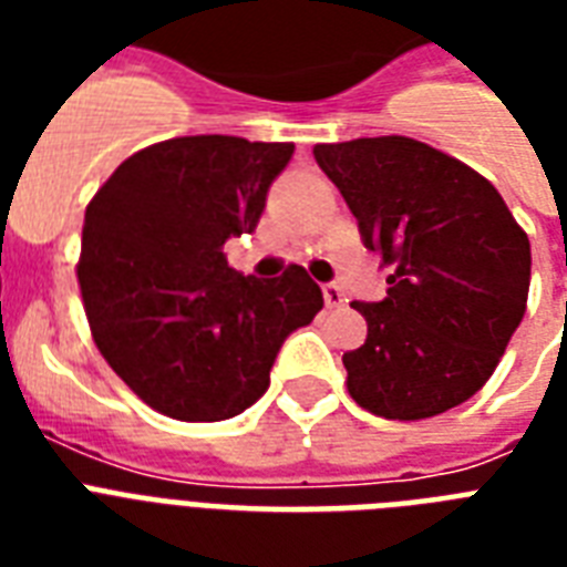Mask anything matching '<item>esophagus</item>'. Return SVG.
<instances>
[{"instance_id": "obj_1", "label": "esophagus", "mask_w": 567, "mask_h": 567, "mask_svg": "<svg viewBox=\"0 0 567 567\" xmlns=\"http://www.w3.org/2000/svg\"><path fill=\"white\" fill-rule=\"evenodd\" d=\"M323 300H327L329 309H341V306H347L344 291H341L338 285H323Z\"/></svg>"}]
</instances>
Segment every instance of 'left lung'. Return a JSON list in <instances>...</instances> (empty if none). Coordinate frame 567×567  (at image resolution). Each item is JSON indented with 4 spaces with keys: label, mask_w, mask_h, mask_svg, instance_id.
Returning a JSON list of instances; mask_svg holds the SVG:
<instances>
[{
    "label": "left lung",
    "mask_w": 567,
    "mask_h": 567,
    "mask_svg": "<svg viewBox=\"0 0 567 567\" xmlns=\"http://www.w3.org/2000/svg\"><path fill=\"white\" fill-rule=\"evenodd\" d=\"M320 171L388 274L353 302L368 338L344 353L347 391L388 421H423L488 382L527 311L529 238L485 176L414 137L315 146Z\"/></svg>",
    "instance_id": "8db88e82"
}]
</instances>
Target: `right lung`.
Masks as SVG:
<instances>
[{"instance_id":"1","label":"right lung","mask_w":567,"mask_h":567,"mask_svg":"<svg viewBox=\"0 0 567 567\" xmlns=\"http://www.w3.org/2000/svg\"><path fill=\"white\" fill-rule=\"evenodd\" d=\"M293 144L171 137L128 155L84 212L75 265L93 344L173 421L235 417L265 394L279 347L323 309L300 265L252 279L223 244L258 226Z\"/></svg>"}]
</instances>
